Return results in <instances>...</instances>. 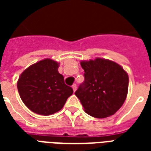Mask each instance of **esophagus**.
<instances>
[{
    "label": "esophagus",
    "instance_id": "obj_1",
    "mask_svg": "<svg viewBox=\"0 0 151 151\" xmlns=\"http://www.w3.org/2000/svg\"><path fill=\"white\" fill-rule=\"evenodd\" d=\"M72 88H73V92H75L76 90H77V85H76V84H73V85H72Z\"/></svg>",
    "mask_w": 151,
    "mask_h": 151
}]
</instances>
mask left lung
<instances>
[{"label":"left lung","instance_id":"8db88e82","mask_svg":"<svg viewBox=\"0 0 151 151\" xmlns=\"http://www.w3.org/2000/svg\"><path fill=\"white\" fill-rule=\"evenodd\" d=\"M85 81L75 92L85 111L96 118L114 114L123 105L129 88V76L122 66L108 59L81 62Z\"/></svg>","mask_w":151,"mask_h":151}]
</instances>
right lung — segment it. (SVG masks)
<instances>
[{
    "label": "right lung",
    "instance_id": "add662e5",
    "mask_svg": "<svg viewBox=\"0 0 151 151\" xmlns=\"http://www.w3.org/2000/svg\"><path fill=\"white\" fill-rule=\"evenodd\" d=\"M58 68L57 62L45 59L29 66L20 75L18 91L25 105L34 113L53 114L73 94V88L65 84Z\"/></svg>",
    "mask_w": 151,
    "mask_h": 151
}]
</instances>
